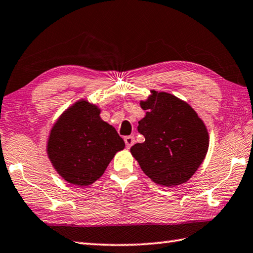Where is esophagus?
I'll list each match as a JSON object with an SVG mask.
<instances>
[{
	"instance_id": "34e87169",
	"label": "esophagus",
	"mask_w": 253,
	"mask_h": 253,
	"mask_svg": "<svg viewBox=\"0 0 253 253\" xmlns=\"http://www.w3.org/2000/svg\"><path fill=\"white\" fill-rule=\"evenodd\" d=\"M125 142H126V145L127 148H130L134 143H135V138L133 136H126L125 137Z\"/></svg>"
}]
</instances>
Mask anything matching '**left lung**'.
Returning <instances> with one entry per match:
<instances>
[{
  "label": "left lung",
  "instance_id": "left-lung-1",
  "mask_svg": "<svg viewBox=\"0 0 253 253\" xmlns=\"http://www.w3.org/2000/svg\"><path fill=\"white\" fill-rule=\"evenodd\" d=\"M152 92L141 102L147 112L137 126L145 141L133 145L131 153L154 182L174 187L188 181L202 164L209 133L187 102L164 91Z\"/></svg>",
  "mask_w": 253,
  "mask_h": 253
}]
</instances>
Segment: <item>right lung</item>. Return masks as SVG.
<instances>
[{
	"mask_svg": "<svg viewBox=\"0 0 253 253\" xmlns=\"http://www.w3.org/2000/svg\"><path fill=\"white\" fill-rule=\"evenodd\" d=\"M99 109L85 100L72 106L60 117L50 133L48 155L62 178L86 187L105 172L125 141L116 128L102 121Z\"/></svg>",
	"mask_w": 253,
	"mask_h": 253,
	"instance_id": "add662e5",
	"label": "right lung"
}]
</instances>
